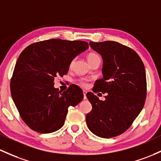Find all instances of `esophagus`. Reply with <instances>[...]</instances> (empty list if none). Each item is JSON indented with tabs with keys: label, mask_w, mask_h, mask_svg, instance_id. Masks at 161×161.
<instances>
[{
	"label": "esophagus",
	"mask_w": 161,
	"mask_h": 161,
	"mask_svg": "<svg viewBox=\"0 0 161 161\" xmlns=\"http://www.w3.org/2000/svg\"><path fill=\"white\" fill-rule=\"evenodd\" d=\"M86 93H87V92H86V91H83V95H84V99H86Z\"/></svg>",
	"instance_id": "34e87169"
}]
</instances>
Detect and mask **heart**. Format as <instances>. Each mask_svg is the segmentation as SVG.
Returning <instances> with one entry per match:
<instances>
[{"instance_id":"b5f03b06","label":"heart","mask_w":161,"mask_h":161,"mask_svg":"<svg viewBox=\"0 0 161 161\" xmlns=\"http://www.w3.org/2000/svg\"><path fill=\"white\" fill-rule=\"evenodd\" d=\"M87 59H88V61H91V60H94V59H100V57L95 53H89L88 55ZM79 85H80L81 86H82V87H86V86H88L87 81L85 80V79H82V80L79 81Z\"/></svg>"}]
</instances>
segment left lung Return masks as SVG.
<instances>
[{"label": "left lung", "mask_w": 161, "mask_h": 161, "mask_svg": "<svg viewBox=\"0 0 161 161\" xmlns=\"http://www.w3.org/2000/svg\"><path fill=\"white\" fill-rule=\"evenodd\" d=\"M103 60L102 79L95 82L94 92L106 93L102 101L88 92L92 109L86 124L94 135L104 138L118 136L131 125L144 105L147 95L144 63L135 50L114 41L90 42Z\"/></svg>", "instance_id": "left-lung-1"}]
</instances>
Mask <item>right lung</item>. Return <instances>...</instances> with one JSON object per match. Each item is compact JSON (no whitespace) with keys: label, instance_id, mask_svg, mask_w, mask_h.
I'll return each instance as SVG.
<instances>
[{"label":"right lung","instance_id":"right-lung-1","mask_svg":"<svg viewBox=\"0 0 161 161\" xmlns=\"http://www.w3.org/2000/svg\"><path fill=\"white\" fill-rule=\"evenodd\" d=\"M85 41L60 39L30 45L21 53L10 81V92L23 121L36 132L52 133L63 126L69 106L83 99L82 90L71 85L62 92L54 78L69 71L70 63L86 49Z\"/></svg>","mask_w":161,"mask_h":161}]
</instances>
